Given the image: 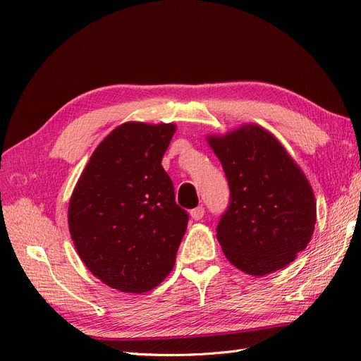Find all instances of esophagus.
Wrapping results in <instances>:
<instances>
[{
  "label": "esophagus",
  "instance_id": "obj_1",
  "mask_svg": "<svg viewBox=\"0 0 361 361\" xmlns=\"http://www.w3.org/2000/svg\"><path fill=\"white\" fill-rule=\"evenodd\" d=\"M190 214H191V216H192V220L200 221L202 218L204 216V207H203V206H197V207H195V209H192Z\"/></svg>",
  "mask_w": 361,
  "mask_h": 361
}]
</instances>
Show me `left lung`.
<instances>
[{"instance_id":"left-lung-1","label":"left lung","mask_w":361,"mask_h":361,"mask_svg":"<svg viewBox=\"0 0 361 361\" xmlns=\"http://www.w3.org/2000/svg\"><path fill=\"white\" fill-rule=\"evenodd\" d=\"M207 140L231 191L216 226L226 257L257 277L285 268L307 247L314 228L316 204L304 173L260 126Z\"/></svg>"}]
</instances>
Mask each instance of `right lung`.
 <instances>
[{"label": "right lung", "mask_w": 361, "mask_h": 361, "mask_svg": "<svg viewBox=\"0 0 361 361\" xmlns=\"http://www.w3.org/2000/svg\"><path fill=\"white\" fill-rule=\"evenodd\" d=\"M174 125L128 122L96 147L69 203V231L93 276L143 293L169 276L188 212L174 202L161 161Z\"/></svg>", "instance_id": "obj_1"}]
</instances>
